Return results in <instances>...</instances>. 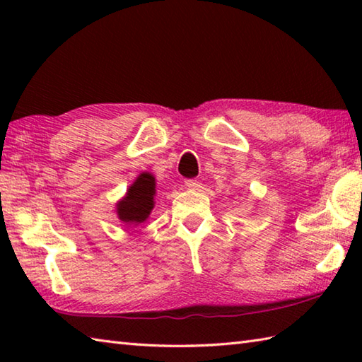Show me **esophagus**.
Returning a JSON list of instances; mask_svg holds the SVG:
<instances>
[{
  "instance_id": "esophagus-1",
  "label": "esophagus",
  "mask_w": 362,
  "mask_h": 362,
  "mask_svg": "<svg viewBox=\"0 0 362 362\" xmlns=\"http://www.w3.org/2000/svg\"><path fill=\"white\" fill-rule=\"evenodd\" d=\"M201 185H202V183L199 182V180H196V179L185 180V187L189 188V189H199V188H201Z\"/></svg>"
}]
</instances>
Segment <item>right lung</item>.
<instances>
[{
  "label": "right lung",
  "instance_id": "obj_1",
  "mask_svg": "<svg viewBox=\"0 0 362 362\" xmlns=\"http://www.w3.org/2000/svg\"><path fill=\"white\" fill-rule=\"evenodd\" d=\"M156 196V177L141 173L129 187L126 196L117 204V213L126 226H138L149 218Z\"/></svg>",
  "mask_w": 362,
  "mask_h": 362
}]
</instances>
